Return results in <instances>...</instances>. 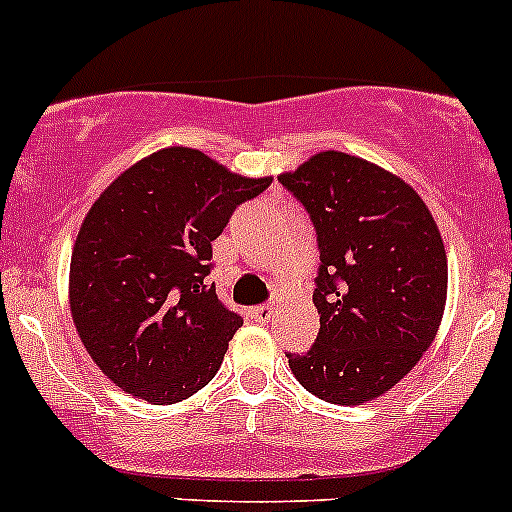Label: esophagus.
<instances>
[{
	"instance_id": "esophagus-1",
	"label": "esophagus",
	"mask_w": 512,
	"mask_h": 512,
	"mask_svg": "<svg viewBox=\"0 0 512 512\" xmlns=\"http://www.w3.org/2000/svg\"><path fill=\"white\" fill-rule=\"evenodd\" d=\"M250 317L255 319V322H260V324L270 322L272 307H267V304H260V307H250Z\"/></svg>"
}]
</instances>
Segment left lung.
Wrapping results in <instances>:
<instances>
[{"label": "left lung", "mask_w": 512, "mask_h": 512, "mask_svg": "<svg viewBox=\"0 0 512 512\" xmlns=\"http://www.w3.org/2000/svg\"><path fill=\"white\" fill-rule=\"evenodd\" d=\"M280 183L304 205L319 245V334L287 354L309 394L359 406L394 389L436 339L448 260L431 210L399 175L322 151Z\"/></svg>", "instance_id": "left-lung-1"}]
</instances>
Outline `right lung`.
<instances>
[{
  "mask_svg": "<svg viewBox=\"0 0 512 512\" xmlns=\"http://www.w3.org/2000/svg\"><path fill=\"white\" fill-rule=\"evenodd\" d=\"M270 183L170 146L98 195L71 252L69 304L86 352L118 389L168 406L218 374L242 317L208 282L213 240Z\"/></svg>",
  "mask_w": 512,
  "mask_h": 512,
  "instance_id": "obj_1",
  "label": "right lung"
}]
</instances>
